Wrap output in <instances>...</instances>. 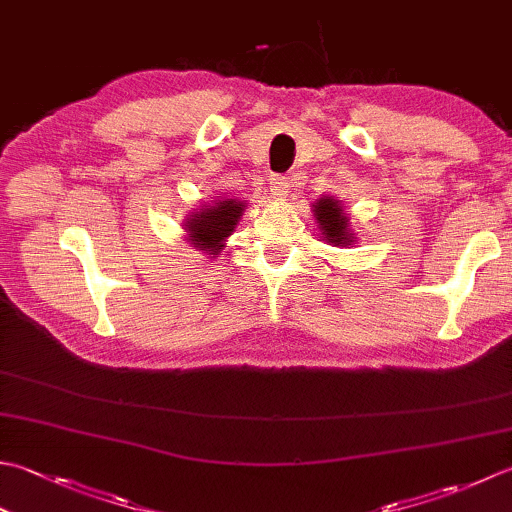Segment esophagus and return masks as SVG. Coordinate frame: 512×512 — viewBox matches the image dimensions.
I'll list each match as a JSON object with an SVG mask.
<instances>
[{
	"instance_id": "34e87169",
	"label": "esophagus",
	"mask_w": 512,
	"mask_h": 512,
	"mask_svg": "<svg viewBox=\"0 0 512 512\" xmlns=\"http://www.w3.org/2000/svg\"><path fill=\"white\" fill-rule=\"evenodd\" d=\"M288 179L282 175H273L270 177V195L275 199H284L288 195Z\"/></svg>"
}]
</instances>
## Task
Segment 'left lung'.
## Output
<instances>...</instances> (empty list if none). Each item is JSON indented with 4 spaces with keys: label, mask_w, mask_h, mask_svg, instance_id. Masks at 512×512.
Masks as SVG:
<instances>
[{
    "label": "left lung",
    "mask_w": 512,
    "mask_h": 512,
    "mask_svg": "<svg viewBox=\"0 0 512 512\" xmlns=\"http://www.w3.org/2000/svg\"><path fill=\"white\" fill-rule=\"evenodd\" d=\"M313 213L319 224V230L328 244L335 246H350L355 242V233L348 226V215L344 213V206L339 199L333 197H319L313 204Z\"/></svg>",
    "instance_id": "1"
}]
</instances>
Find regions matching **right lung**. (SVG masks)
I'll return each mask as SVG.
<instances>
[{"label":"right lung","instance_id":"obj_1","mask_svg":"<svg viewBox=\"0 0 512 512\" xmlns=\"http://www.w3.org/2000/svg\"><path fill=\"white\" fill-rule=\"evenodd\" d=\"M244 208V202H239V199H217L213 206L199 208L197 213L188 215L184 224L188 242L197 250H206L208 255H219L226 237L233 233L237 222L242 219Z\"/></svg>","mask_w":512,"mask_h":512}]
</instances>
